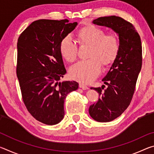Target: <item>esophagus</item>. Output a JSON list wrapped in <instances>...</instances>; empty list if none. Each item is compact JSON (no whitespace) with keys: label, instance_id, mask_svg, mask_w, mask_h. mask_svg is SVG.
I'll return each instance as SVG.
<instances>
[{"label":"esophagus","instance_id":"1","mask_svg":"<svg viewBox=\"0 0 154 154\" xmlns=\"http://www.w3.org/2000/svg\"><path fill=\"white\" fill-rule=\"evenodd\" d=\"M79 88H82L83 90H88V88H89L88 86H86V85H85L83 84V83H79Z\"/></svg>","mask_w":154,"mask_h":154}]
</instances>
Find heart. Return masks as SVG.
Masks as SVG:
<instances>
[{"label": "heart", "instance_id": "b5f03b06", "mask_svg": "<svg viewBox=\"0 0 154 154\" xmlns=\"http://www.w3.org/2000/svg\"><path fill=\"white\" fill-rule=\"evenodd\" d=\"M78 36L82 44L90 45L88 54L90 59L82 60L69 69L72 79L83 83L94 80L101 72L102 65L108 66L115 61L119 51V40L115 34H106L105 31L95 26L81 29ZM77 45L71 35H66L60 44V52L62 58L72 62L77 58Z\"/></svg>", "mask_w": 154, "mask_h": 154}]
</instances>
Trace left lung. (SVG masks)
<instances>
[{
  "label": "left lung",
  "instance_id": "1",
  "mask_svg": "<svg viewBox=\"0 0 154 154\" xmlns=\"http://www.w3.org/2000/svg\"><path fill=\"white\" fill-rule=\"evenodd\" d=\"M93 23L111 28L119 35V54L103 79L106 87L91 88L100 98L90 106V116L97 122H108L120 116L131 102L142 66L141 41L134 26L120 17H100Z\"/></svg>",
  "mask_w": 154,
  "mask_h": 154
}]
</instances>
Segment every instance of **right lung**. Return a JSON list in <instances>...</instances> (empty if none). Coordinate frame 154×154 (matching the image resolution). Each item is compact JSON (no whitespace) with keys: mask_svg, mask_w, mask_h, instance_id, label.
Here are the masks:
<instances>
[{"mask_svg":"<svg viewBox=\"0 0 154 154\" xmlns=\"http://www.w3.org/2000/svg\"><path fill=\"white\" fill-rule=\"evenodd\" d=\"M69 22L35 21L17 40L16 73L22 100L31 116L47 125L61 122L66 96L79 87L75 81L59 82L66 72L60 44L77 25Z\"/></svg>","mask_w":154,"mask_h":154,"instance_id":"add662e5","label":"right lung"}]
</instances>
